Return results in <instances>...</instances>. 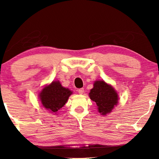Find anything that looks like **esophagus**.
Returning <instances> with one entry per match:
<instances>
[{
    "label": "esophagus",
    "instance_id": "34e87169",
    "mask_svg": "<svg viewBox=\"0 0 159 159\" xmlns=\"http://www.w3.org/2000/svg\"><path fill=\"white\" fill-rule=\"evenodd\" d=\"M78 93H79L80 95H82V94L84 93V88H80V89L78 90Z\"/></svg>",
    "mask_w": 159,
    "mask_h": 159
}]
</instances>
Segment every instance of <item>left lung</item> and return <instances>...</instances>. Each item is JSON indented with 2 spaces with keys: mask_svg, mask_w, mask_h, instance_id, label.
I'll return each instance as SVG.
<instances>
[{
  "mask_svg": "<svg viewBox=\"0 0 159 159\" xmlns=\"http://www.w3.org/2000/svg\"><path fill=\"white\" fill-rule=\"evenodd\" d=\"M90 99L98 107V111L102 115L110 113L118 103V95L111 85L104 80H97L89 93Z\"/></svg>",
  "mask_w": 159,
  "mask_h": 159,
  "instance_id": "obj_1",
  "label": "left lung"
}]
</instances>
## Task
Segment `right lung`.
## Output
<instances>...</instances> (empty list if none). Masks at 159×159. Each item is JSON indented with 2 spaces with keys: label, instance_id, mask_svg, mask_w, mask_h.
I'll list each match as a JSON object with an SVG mask.
<instances>
[{
  "label": "right lung",
  "instance_id": "right-lung-1",
  "mask_svg": "<svg viewBox=\"0 0 159 159\" xmlns=\"http://www.w3.org/2000/svg\"><path fill=\"white\" fill-rule=\"evenodd\" d=\"M71 90L61 86L59 81H53L45 87L40 93V99L45 109L56 113L66 103Z\"/></svg>",
  "mask_w": 159,
  "mask_h": 159
}]
</instances>
